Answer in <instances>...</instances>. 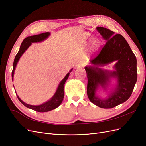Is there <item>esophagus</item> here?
I'll list each match as a JSON object with an SVG mask.
<instances>
[{
	"label": "esophagus",
	"mask_w": 146,
	"mask_h": 146,
	"mask_svg": "<svg viewBox=\"0 0 146 146\" xmlns=\"http://www.w3.org/2000/svg\"><path fill=\"white\" fill-rule=\"evenodd\" d=\"M84 67V64L82 62H78L76 64V67L79 68V67Z\"/></svg>",
	"instance_id": "1"
}]
</instances>
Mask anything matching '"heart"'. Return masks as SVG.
<instances>
[{"label": "heart", "mask_w": 146, "mask_h": 146, "mask_svg": "<svg viewBox=\"0 0 146 146\" xmlns=\"http://www.w3.org/2000/svg\"><path fill=\"white\" fill-rule=\"evenodd\" d=\"M94 47H95V48L98 47V43L97 42H94Z\"/></svg>", "instance_id": "1"}]
</instances>
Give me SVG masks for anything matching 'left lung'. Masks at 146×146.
I'll list each match as a JSON object with an SVG mask.
<instances>
[{"label": "left lung", "instance_id": "left-lung-1", "mask_svg": "<svg viewBox=\"0 0 146 146\" xmlns=\"http://www.w3.org/2000/svg\"><path fill=\"white\" fill-rule=\"evenodd\" d=\"M97 30L107 42L100 52L90 60L92 66L85 67L88 78L87 95L93 104L101 108L110 109L124 103L131 96L137 80V59L129 44L120 34L102 27ZM116 60L114 71L99 68ZM111 78L117 80L114 90L105 99L99 98L95 93L101 86L105 90Z\"/></svg>", "mask_w": 146, "mask_h": 146}]
</instances>
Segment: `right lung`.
Listing matches in <instances>:
<instances>
[{
  "label": "right lung",
  "mask_w": 146,
  "mask_h": 146,
  "mask_svg": "<svg viewBox=\"0 0 146 146\" xmlns=\"http://www.w3.org/2000/svg\"><path fill=\"white\" fill-rule=\"evenodd\" d=\"M50 35L49 32H45V33H43L39 35H34V36H29L26 38H25L23 42L21 43V45L20 46V50H18V52L17 54L16 55L14 61V64H13V69H12V79L13 80V78H14V71L16 67V66L17 64V63L20 60V57L22 56V55L24 54V52L26 51V50L28 49V48L31 45V43H37V42H40L43 40H45L47 38L49 37ZM73 69H71L70 72H71L72 71ZM69 74L70 73H68L64 78L63 79L61 82L60 83L57 88V90H56L55 94L54 95V96L50 98L49 100H48L46 102L40 105L39 106H33V105H30L26 103H24V101H23L20 97L18 96V95L17 94V96L19 100V101L26 107H27V108H29L31 110H33L36 111L38 112H47L50 110H52L55 109H56V107H58L62 103V101L63 100V98H64V84L65 82L68 79L69 76Z\"/></svg>",
  "instance_id": "add662e5"
}]
</instances>
